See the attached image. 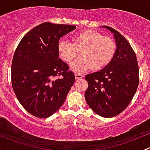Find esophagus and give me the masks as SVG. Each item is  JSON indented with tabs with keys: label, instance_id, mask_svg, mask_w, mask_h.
<instances>
[{
	"label": "esophagus",
	"instance_id": "obj_1",
	"mask_svg": "<svg viewBox=\"0 0 150 150\" xmlns=\"http://www.w3.org/2000/svg\"><path fill=\"white\" fill-rule=\"evenodd\" d=\"M75 78H76V79H81V78H83V76L79 73H75Z\"/></svg>",
	"mask_w": 150,
	"mask_h": 150
}]
</instances>
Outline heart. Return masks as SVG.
<instances>
[{
    "label": "heart",
    "mask_w": 150,
    "mask_h": 150,
    "mask_svg": "<svg viewBox=\"0 0 150 150\" xmlns=\"http://www.w3.org/2000/svg\"><path fill=\"white\" fill-rule=\"evenodd\" d=\"M115 49V43L112 38L91 30L75 35L72 43L64 39L58 43L59 54L66 62H71L81 51V58L70 65L71 69L76 72H85L91 68L93 70L102 69L111 61Z\"/></svg>",
    "instance_id": "b5f03b06"
}]
</instances>
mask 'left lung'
Masks as SVG:
<instances>
[{
    "mask_svg": "<svg viewBox=\"0 0 150 150\" xmlns=\"http://www.w3.org/2000/svg\"><path fill=\"white\" fill-rule=\"evenodd\" d=\"M113 34L116 49L111 61L98 72L88 74L85 99L99 115L112 117L122 112L132 100L139 85V66L128 40L115 29L102 26Z\"/></svg>",
    "mask_w": 150,
    "mask_h": 150,
    "instance_id": "1",
    "label": "left lung"
}]
</instances>
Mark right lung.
<instances>
[{
	"label": "right lung",
	"mask_w": 150,
	"mask_h": 150,
	"mask_svg": "<svg viewBox=\"0 0 150 150\" xmlns=\"http://www.w3.org/2000/svg\"><path fill=\"white\" fill-rule=\"evenodd\" d=\"M75 29V25L43 22L29 31L15 51L12 87L22 107L35 117L54 114L75 83V75L59 59L58 43Z\"/></svg>",
	"instance_id": "obj_1"
}]
</instances>
